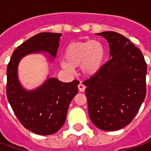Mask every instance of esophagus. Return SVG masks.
Returning a JSON list of instances; mask_svg holds the SVG:
<instances>
[{"mask_svg": "<svg viewBox=\"0 0 151 151\" xmlns=\"http://www.w3.org/2000/svg\"><path fill=\"white\" fill-rule=\"evenodd\" d=\"M78 90L80 92H84L85 91V89H86V86L82 83H80L78 86Z\"/></svg>", "mask_w": 151, "mask_h": 151, "instance_id": "1", "label": "esophagus"}]
</instances>
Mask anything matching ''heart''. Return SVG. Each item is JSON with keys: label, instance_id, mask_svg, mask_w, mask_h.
I'll list each match as a JSON object with an SVG mask.
<instances>
[{"label": "heart", "instance_id": "b5f03b06", "mask_svg": "<svg viewBox=\"0 0 151 151\" xmlns=\"http://www.w3.org/2000/svg\"><path fill=\"white\" fill-rule=\"evenodd\" d=\"M63 69L72 72L73 67L80 65L81 72L86 77L95 75L103 67L105 59L104 44L98 40L78 41L69 43L64 52Z\"/></svg>", "mask_w": 151, "mask_h": 151}]
</instances>
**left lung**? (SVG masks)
<instances>
[{"label": "left lung", "mask_w": 151, "mask_h": 151, "mask_svg": "<svg viewBox=\"0 0 151 151\" xmlns=\"http://www.w3.org/2000/svg\"><path fill=\"white\" fill-rule=\"evenodd\" d=\"M96 35L108 41L110 60L83 82L89 116L99 129L115 131L133 120L144 101L147 66L141 51L124 35L113 31Z\"/></svg>", "instance_id": "1"}]
</instances>
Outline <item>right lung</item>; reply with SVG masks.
<instances>
[{"label":"right lung","instance_id":"1","mask_svg":"<svg viewBox=\"0 0 151 151\" xmlns=\"http://www.w3.org/2000/svg\"><path fill=\"white\" fill-rule=\"evenodd\" d=\"M61 35L44 32L30 38L14 50L7 67L9 103L22 124L40 135L53 134L63 126L69 104L78 91L79 82H62L47 76L37 88L27 90L18 78V65L24 56L33 53H47L48 60L53 61Z\"/></svg>","mask_w":151,"mask_h":151}]
</instances>
